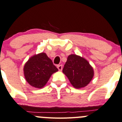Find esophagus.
I'll return each mask as SVG.
<instances>
[{"label": "esophagus", "mask_w": 122, "mask_h": 122, "mask_svg": "<svg viewBox=\"0 0 122 122\" xmlns=\"http://www.w3.org/2000/svg\"><path fill=\"white\" fill-rule=\"evenodd\" d=\"M57 68H58V69L60 70V71H61L62 69V65H59L57 66Z\"/></svg>", "instance_id": "esophagus-1"}]
</instances>
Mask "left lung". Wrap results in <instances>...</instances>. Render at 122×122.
I'll list each match as a JSON object with an SVG mask.
<instances>
[{
	"label": "left lung",
	"mask_w": 122,
	"mask_h": 122,
	"mask_svg": "<svg viewBox=\"0 0 122 122\" xmlns=\"http://www.w3.org/2000/svg\"><path fill=\"white\" fill-rule=\"evenodd\" d=\"M62 72L76 89L87 86L94 75L93 67L87 60L74 54L67 57Z\"/></svg>",
	"instance_id": "8db88e82"
}]
</instances>
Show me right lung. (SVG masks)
<instances>
[{
  "instance_id": "add662e5",
  "label": "right lung",
  "mask_w": 122,
  "mask_h": 122,
  "mask_svg": "<svg viewBox=\"0 0 122 122\" xmlns=\"http://www.w3.org/2000/svg\"><path fill=\"white\" fill-rule=\"evenodd\" d=\"M58 70L51 59L44 52L30 57L23 68L27 82L32 87L38 89L44 87L51 76Z\"/></svg>"
}]
</instances>
